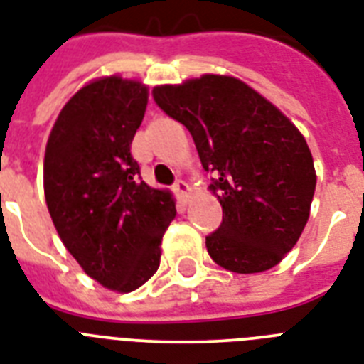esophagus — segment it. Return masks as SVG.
Masks as SVG:
<instances>
[{
	"instance_id": "obj_1",
	"label": "esophagus",
	"mask_w": 364,
	"mask_h": 364,
	"mask_svg": "<svg viewBox=\"0 0 364 364\" xmlns=\"http://www.w3.org/2000/svg\"><path fill=\"white\" fill-rule=\"evenodd\" d=\"M173 191H176V194L179 196V200H181L183 204H187L188 198H191V187H188V183L177 181L176 185H173Z\"/></svg>"
}]
</instances>
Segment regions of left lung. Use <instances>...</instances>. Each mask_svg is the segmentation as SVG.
<instances>
[{"label":"left lung","instance_id":"left-lung-1","mask_svg":"<svg viewBox=\"0 0 364 364\" xmlns=\"http://www.w3.org/2000/svg\"><path fill=\"white\" fill-rule=\"evenodd\" d=\"M154 102L194 139L223 223L205 238L225 270L257 274L279 264L299 242L316 193L304 136L276 105L230 75L205 73L153 88Z\"/></svg>","mask_w":364,"mask_h":364}]
</instances>
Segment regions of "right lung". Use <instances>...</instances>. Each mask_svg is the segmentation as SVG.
Here are the masks:
<instances>
[{"label":"right lung","mask_w":364,"mask_h":364,"mask_svg":"<svg viewBox=\"0 0 364 364\" xmlns=\"http://www.w3.org/2000/svg\"><path fill=\"white\" fill-rule=\"evenodd\" d=\"M147 102L141 81L98 77L68 100L45 149L43 187L56 232L85 274L115 293L154 276L176 217L173 194L141 181L130 153Z\"/></svg>","instance_id":"obj_1"}]
</instances>
